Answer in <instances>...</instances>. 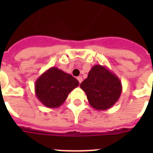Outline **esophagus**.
I'll return each instance as SVG.
<instances>
[{
	"label": "esophagus",
	"instance_id": "esophagus-1",
	"mask_svg": "<svg viewBox=\"0 0 153 153\" xmlns=\"http://www.w3.org/2000/svg\"><path fill=\"white\" fill-rule=\"evenodd\" d=\"M77 79H78V81L79 82V83H81L82 82V78L81 76L78 77V78H77Z\"/></svg>",
	"mask_w": 153,
	"mask_h": 153
}]
</instances>
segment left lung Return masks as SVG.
Wrapping results in <instances>:
<instances>
[{
	"mask_svg": "<svg viewBox=\"0 0 153 153\" xmlns=\"http://www.w3.org/2000/svg\"><path fill=\"white\" fill-rule=\"evenodd\" d=\"M80 87L86 93L90 105L97 110H106L113 106L122 91L118 77L106 67L98 64L91 68Z\"/></svg>",
	"mask_w": 153,
	"mask_h": 153,
	"instance_id": "8db88e82",
	"label": "left lung"
}]
</instances>
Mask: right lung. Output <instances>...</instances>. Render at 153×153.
Masks as SVG:
<instances>
[{"label": "right lung", "mask_w": 153, "mask_h": 153, "mask_svg": "<svg viewBox=\"0 0 153 153\" xmlns=\"http://www.w3.org/2000/svg\"><path fill=\"white\" fill-rule=\"evenodd\" d=\"M75 78L57 67H51L43 73L35 82L37 99L48 108L59 107L67 96L79 86Z\"/></svg>", "instance_id": "right-lung-1"}]
</instances>
